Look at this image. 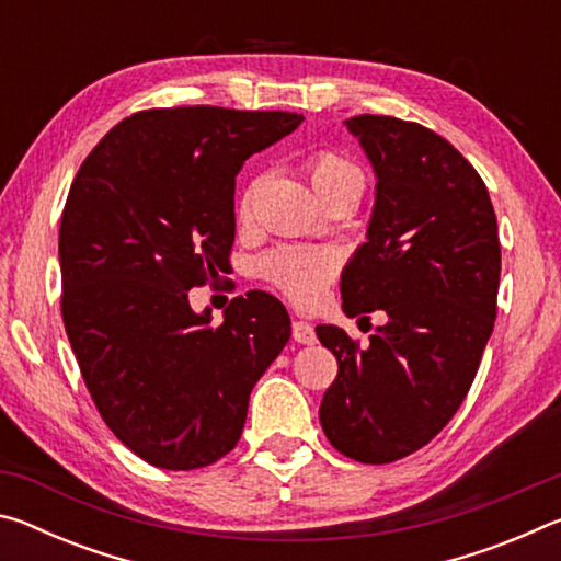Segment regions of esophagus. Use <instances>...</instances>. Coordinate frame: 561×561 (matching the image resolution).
<instances>
[{
  "label": "esophagus",
  "instance_id": "1",
  "mask_svg": "<svg viewBox=\"0 0 561 561\" xmlns=\"http://www.w3.org/2000/svg\"><path fill=\"white\" fill-rule=\"evenodd\" d=\"M291 336H294V341H299V344H314L317 341L314 327L307 324V321H301V319L291 321Z\"/></svg>",
  "mask_w": 561,
  "mask_h": 561
}]
</instances>
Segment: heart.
Returning a JSON list of instances; mask_svg holds the SVG:
<instances>
[{
    "label": "heart",
    "instance_id": "b5f03b06",
    "mask_svg": "<svg viewBox=\"0 0 561 561\" xmlns=\"http://www.w3.org/2000/svg\"><path fill=\"white\" fill-rule=\"evenodd\" d=\"M307 175L311 187L317 190L321 201H331V197L339 193H346V190H360L364 187V173L339 153H329V150H321L307 160ZM252 197H254V185L247 190L237 207V215L240 220H247L252 213ZM336 262L327 252H311V250H284L272 254V257L264 262V274L277 284V287L291 297L294 301H314L324 284L334 277Z\"/></svg>",
    "mask_w": 561,
    "mask_h": 561
}]
</instances>
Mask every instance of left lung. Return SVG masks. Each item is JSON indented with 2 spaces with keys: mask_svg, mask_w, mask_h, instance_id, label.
<instances>
[{
  "mask_svg": "<svg viewBox=\"0 0 561 561\" xmlns=\"http://www.w3.org/2000/svg\"><path fill=\"white\" fill-rule=\"evenodd\" d=\"M344 123L374 168L376 201L341 272V309L388 321L364 348L317 327L339 360L319 421L346 458L383 465L431 443L470 391L497 314V217L482 178L438 133L391 116Z\"/></svg>",
  "mask_w": 561,
  "mask_h": 561,
  "instance_id": "obj_1",
  "label": "left lung"
}]
</instances>
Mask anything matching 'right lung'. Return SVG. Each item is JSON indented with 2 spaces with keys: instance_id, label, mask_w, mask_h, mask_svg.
Wrapping results in <instances>:
<instances>
[{
  "instance_id": "add662e5",
  "label": "right lung",
  "mask_w": 561,
  "mask_h": 561,
  "mask_svg": "<svg viewBox=\"0 0 561 561\" xmlns=\"http://www.w3.org/2000/svg\"><path fill=\"white\" fill-rule=\"evenodd\" d=\"M301 121L140 111L73 178L59 230L64 327L103 421L156 468L195 470L230 453L254 383L291 336L287 309L267 291L232 299L217 327L187 291L227 270L244 160Z\"/></svg>"
}]
</instances>
